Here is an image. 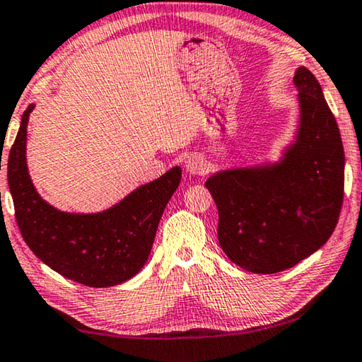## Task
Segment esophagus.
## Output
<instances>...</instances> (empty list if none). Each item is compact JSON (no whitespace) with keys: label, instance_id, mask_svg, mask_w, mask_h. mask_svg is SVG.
<instances>
[{"label":"esophagus","instance_id":"esophagus-1","mask_svg":"<svg viewBox=\"0 0 362 362\" xmlns=\"http://www.w3.org/2000/svg\"><path fill=\"white\" fill-rule=\"evenodd\" d=\"M186 170L189 171L191 175H199V173H204L205 170V162L202 157H199V155H191L186 160Z\"/></svg>","mask_w":362,"mask_h":362}]
</instances>
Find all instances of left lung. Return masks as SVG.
<instances>
[{
  "label": "left lung",
  "instance_id": "obj_1",
  "mask_svg": "<svg viewBox=\"0 0 362 362\" xmlns=\"http://www.w3.org/2000/svg\"><path fill=\"white\" fill-rule=\"evenodd\" d=\"M299 126L276 163L218 171L205 187L218 209V243L252 274L291 269L324 246L338 223L344 150L313 72L298 68Z\"/></svg>",
  "mask_w": 362,
  "mask_h": 362
}]
</instances>
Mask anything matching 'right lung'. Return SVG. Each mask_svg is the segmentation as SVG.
I'll use <instances>...</instances> for the list:
<instances>
[{"label":"right lung","mask_w":362,"mask_h":362,"mask_svg":"<svg viewBox=\"0 0 362 362\" xmlns=\"http://www.w3.org/2000/svg\"><path fill=\"white\" fill-rule=\"evenodd\" d=\"M29 105L8 158L16 221L30 251L49 269L92 288L119 285L141 272L168 200L181 181L175 166L98 214H69L40 197L27 170Z\"/></svg>","instance_id":"right-lung-1"}]
</instances>
